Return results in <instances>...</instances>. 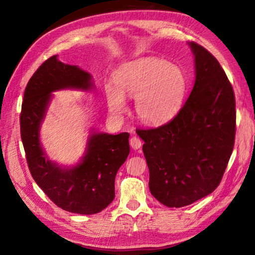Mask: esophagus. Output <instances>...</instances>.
I'll list each match as a JSON object with an SVG mask.
<instances>
[{"mask_svg": "<svg viewBox=\"0 0 255 255\" xmlns=\"http://www.w3.org/2000/svg\"><path fill=\"white\" fill-rule=\"evenodd\" d=\"M129 144H130L131 148H133V149H139L141 147V140L136 136H133V137L130 138V140H129Z\"/></svg>", "mask_w": 255, "mask_h": 255, "instance_id": "obj_1", "label": "esophagus"}]
</instances>
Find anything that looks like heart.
I'll return each instance as SVG.
<instances>
[{
  "instance_id": "b5f03b06",
  "label": "heart",
  "mask_w": 255,
  "mask_h": 255,
  "mask_svg": "<svg viewBox=\"0 0 255 255\" xmlns=\"http://www.w3.org/2000/svg\"><path fill=\"white\" fill-rule=\"evenodd\" d=\"M115 85H107L108 107L116 116L127 110L126 99H136V114L141 122L161 125L178 112L185 92V77L180 68L164 59L145 57L120 67Z\"/></svg>"
}]
</instances>
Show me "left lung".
I'll list each match as a JSON object with an SVG mask.
<instances>
[{
	"instance_id": "1",
	"label": "left lung",
	"mask_w": 255,
	"mask_h": 255,
	"mask_svg": "<svg viewBox=\"0 0 255 255\" xmlns=\"http://www.w3.org/2000/svg\"><path fill=\"white\" fill-rule=\"evenodd\" d=\"M196 81L188 100L169 123L136 129L145 143L149 190L166 207L180 208L208 196L221 183L234 148L235 96L221 64L189 42Z\"/></svg>"
}]
</instances>
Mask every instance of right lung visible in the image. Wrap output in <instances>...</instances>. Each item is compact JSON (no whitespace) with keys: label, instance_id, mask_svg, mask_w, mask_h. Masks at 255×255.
<instances>
[{"label":"right lung","instance_id":"1","mask_svg":"<svg viewBox=\"0 0 255 255\" xmlns=\"http://www.w3.org/2000/svg\"><path fill=\"white\" fill-rule=\"evenodd\" d=\"M91 88L88 72L51 56L29 80L20 114L21 139L33 180L56 206L81 215L100 213L114 200L116 174L130 152L129 133H92L82 162L64 169L47 158L40 145L39 129L51 92Z\"/></svg>","mask_w":255,"mask_h":255}]
</instances>
